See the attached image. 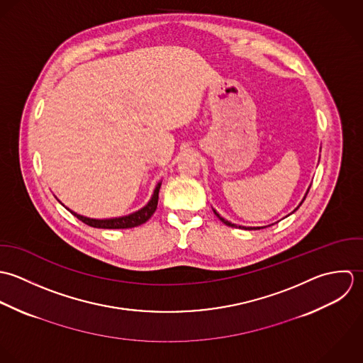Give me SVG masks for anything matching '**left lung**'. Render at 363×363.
I'll return each mask as SVG.
<instances>
[{
	"label": "left lung",
	"instance_id": "8db88e82",
	"mask_svg": "<svg viewBox=\"0 0 363 363\" xmlns=\"http://www.w3.org/2000/svg\"><path fill=\"white\" fill-rule=\"evenodd\" d=\"M310 186H311V185H310ZM310 186H308V188H307V192H306V195H304V198H303V199H301V202H300V203H298V205H297V208H296V209H294V211H293V212H291V213H294V212H296V211H297V209H298V208H300V205H301V203H303V201H304V199H306V196H307V194H308V189H310ZM213 212H215V215H216V216H218V218H220V220H221V221H223V223H224V224H225V225H228V227H238V228H244V230H259V228H262V227H245V225H237V224H234V223H231V221H228V220H225V218H221V216H220V215H218V212H216V211H215V209H213ZM291 213H290V215H291ZM290 215H288V216H290ZM267 227H268V225H267Z\"/></svg>",
	"mask_w": 363,
	"mask_h": 363
}]
</instances>
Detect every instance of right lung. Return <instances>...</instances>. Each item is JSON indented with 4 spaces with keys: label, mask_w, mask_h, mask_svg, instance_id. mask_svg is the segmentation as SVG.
<instances>
[{
    "label": "right lung",
    "mask_w": 363,
    "mask_h": 363,
    "mask_svg": "<svg viewBox=\"0 0 363 363\" xmlns=\"http://www.w3.org/2000/svg\"><path fill=\"white\" fill-rule=\"evenodd\" d=\"M160 186H161V181L155 185L154 188V192L150 198V201L147 202V205L143 206L142 209L130 213V215H126V216H119V218H86V216H82V215H78L75 213L72 209L66 208L72 215H74L75 218H79L82 223L91 225V227H98V228H132V227H136V225H140L145 223L148 218H151L157 209V205H158V192H160ZM57 199V198H56ZM59 201V199H57ZM60 202V201H59ZM62 203V202H60ZM63 205V203H62ZM65 206V205H63Z\"/></svg>",
    "instance_id": "right-lung-1"
}]
</instances>
